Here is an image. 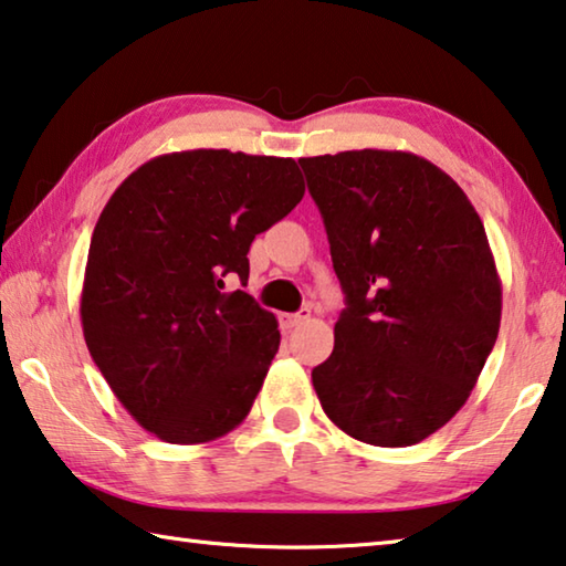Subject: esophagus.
<instances>
[{
    "instance_id": "obj_1",
    "label": "esophagus",
    "mask_w": 566,
    "mask_h": 566,
    "mask_svg": "<svg viewBox=\"0 0 566 566\" xmlns=\"http://www.w3.org/2000/svg\"><path fill=\"white\" fill-rule=\"evenodd\" d=\"M304 319H310V310H300V312H294V315H280V327L284 332H290L294 327H300Z\"/></svg>"
}]
</instances>
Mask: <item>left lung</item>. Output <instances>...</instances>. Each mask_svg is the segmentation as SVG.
<instances>
[{
	"label": "left lung",
	"mask_w": 566,
	"mask_h": 566,
	"mask_svg": "<svg viewBox=\"0 0 566 566\" xmlns=\"http://www.w3.org/2000/svg\"><path fill=\"white\" fill-rule=\"evenodd\" d=\"M347 307L312 370L322 410L357 441L402 448L469 400L501 325V280L461 186L406 150L300 158Z\"/></svg>",
	"instance_id": "8db88e82"
}]
</instances>
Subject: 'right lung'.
<instances>
[{
	"mask_svg": "<svg viewBox=\"0 0 566 566\" xmlns=\"http://www.w3.org/2000/svg\"><path fill=\"white\" fill-rule=\"evenodd\" d=\"M292 158L181 150L115 188L90 239L80 319L115 398L166 443H209L249 416L280 329L227 276L302 201Z\"/></svg>",
	"mask_w": 566,
	"mask_h": 566,
	"instance_id": "right-lung-1",
	"label": "right lung"
}]
</instances>
